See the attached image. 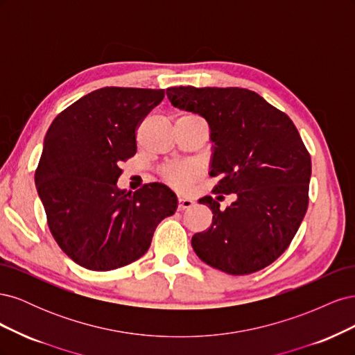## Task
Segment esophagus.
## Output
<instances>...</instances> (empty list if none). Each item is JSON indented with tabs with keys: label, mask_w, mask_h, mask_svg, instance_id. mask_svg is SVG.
I'll return each mask as SVG.
<instances>
[{
	"label": "esophagus",
	"mask_w": 355,
	"mask_h": 355,
	"mask_svg": "<svg viewBox=\"0 0 355 355\" xmlns=\"http://www.w3.org/2000/svg\"><path fill=\"white\" fill-rule=\"evenodd\" d=\"M192 204H194V201H192L191 198H187V197H179L178 209H179V210H185V209L192 207Z\"/></svg>",
	"instance_id": "esophagus-1"
}]
</instances>
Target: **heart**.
<instances>
[{"instance_id":"1","label":"heart","mask_w":355,"mask_h":355,"mask_svg":"<svg viewBox=\"0 0 355 355\" xmlns=\"http://www.w3.org/2000/svg\"><path fill=\"white\" fill-rule=\"evenodd\" d=\"M184 116H196L200 118L197 115H192V114H187ZM197 175L196 168L192 167L191 164H185V163H179V164H171L166 168V178L171 182V184H175L176 187H188L192 180H194Z\"/></svg>"}]
</instances>
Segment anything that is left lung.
<instances>
[{
  "label": "left lung",
  "mask_w": 355,
  "mask_h": 355,
  "mask_svg": "<svg viewBox=\"0 0 355 355\" xmlns=\"http://www.w3.org/2000/svg\"><path fill=\"white\" fill-rule=\"evenodd\" d=\"M175 108L206 118L213 154L214 194L237 196L213 211L210 228L194 234L202 262L231 275L263 270L292 243L308 209L311 157L290 118L257 93L240 87H170Z\"/></svg>",
  "instance_id": "8db88e82"
}]
</instances>
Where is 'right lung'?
<instances>
[{"label":"right lung","instance_id":"obj_1","mask_svg":"<svg viewBox=\"0 0 355 355\" xmlns=\"http://www.w3.org/2000/svg\"><path fill=\"white\" fill-rule=\"evenodd\" d=\"M164 90L103 87L83 96L51 125L35 185L53 237L71 259L111 271L144 256L158 223L178 209L173 191L116 187L120 163L136 154V128Z\"/></svg>","mask_w":355,"mask_h":355}]
</instances>
